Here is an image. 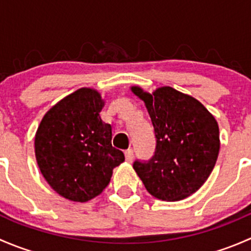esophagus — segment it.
I'll use <instances>...</instances> for the list:
<instances>
[{
	"label": "esophagus",
	"instance_id": "esophagus-1",
	"mask_svg": "<svg viewBox=\"0 0 251 251\" xmlns=\"http://www.w3.org/2000/svg\"><path fill=\"white\" fill-rule=\"evenodd\" d=\"M125 158H126V161H127V163H132V160H133L132 149H127V151H125Z\"/></svg>",
	"mask_w": 251,
	"mask_h": 251
}]
</instances>
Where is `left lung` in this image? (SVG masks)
<instances>
[{
  "instance_id": "1",
  "label": "left lung",
  "mask_w": 251,
  "mask_h": 251,
  "mask_svg": "<svg viewBox=\"0 0 251 251\" xmlns=\"http://www.w3.org/2000/svg\"><path fill=\"white\" fill-rule=\"evenodd\" d=\"M131 91L144 102L156 138L153 158L133 163L146 189L166 201L196 193L219 156L216 119L198 100L170 86L156 88L151 95L140 86Z\"/></svg>"
}]
</instances>
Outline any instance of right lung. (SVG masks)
Wrapping results in <instances>:
<instances>
[{
    "instance_id": "1",
    "label": "right lung",
    "mask_w": 251,
    "mask_h": 251,
    "mask_svg": "<svg viewBox=\"0 0 251 251\" xmlns=\"http://www.w3.org/2000/svg\"><path fill=\"white\" fill-rule=\"evenodd\" d=\"M104 100L82 87L53 105L35 135V156L50 188L72 201L100 196L125 156L111 146V126L100 119Z\"/></svg>"
}]
</instances>
